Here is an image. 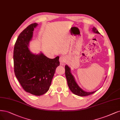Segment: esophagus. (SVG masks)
Here are the masks:
<instances>
[{
	"label": "esophagus",
	"instance_id": "1",
	"mask_svg": "<svg viewBox=\"0 0 120 120\" xmlns=\"http://www.w3.org/2000/svg\"><path fill=\"white\" fill-rule=\"evenodd\" d=\"M60 64L61 65H63L64 64V63L66 61V57L64 56H61L60 57Z\"/></svg>",
	"mask_w": 120,
	"mask_h": 120
}]
</instances>
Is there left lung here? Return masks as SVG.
Wrapping results in <instances>:
<instances>
[{
    "label": "left lung",
    "mask_w": 120,
    "mask_h": 120,
    "mask_svg": "<svg viewBox=\"0 0 120 120\" xmlns=\"http://www.w3.org/2000/svg\"><path fill=\"white\" fill-rule=\"evenodd\" d=\"M92 31L95 33L100 34L96 28L94 27L92 28ZM65 74L69 88L73 94L80 96H86L93 94L96 91H95L93 92H86L82 90L77 84L75 78L71 73V68L68 65H65Z\"/></svg>",
    "instance_id": "1"
}]
</instances>
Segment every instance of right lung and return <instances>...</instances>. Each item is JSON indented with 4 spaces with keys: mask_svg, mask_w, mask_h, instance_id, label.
<instances>
[{
    "mask_svg": "<svg viewBox=\"0 0 120 120\" xmlns=\"http://www.w3.org/2000/svg\"><path fill=\"white\" fill-rule=\"evenodd\" d=\"M38 25H30L19 35L15 44L13 60L15 76L23 89L40 96L49 90L60 61L59 56L51 59L41 52L36 55L30 51L29 42Z\"/></svg>",
    "mask_w": 120,
    "mask_h": 120,
    "instance_id": "1",
    "label": "right lung"
}]
</instances>
